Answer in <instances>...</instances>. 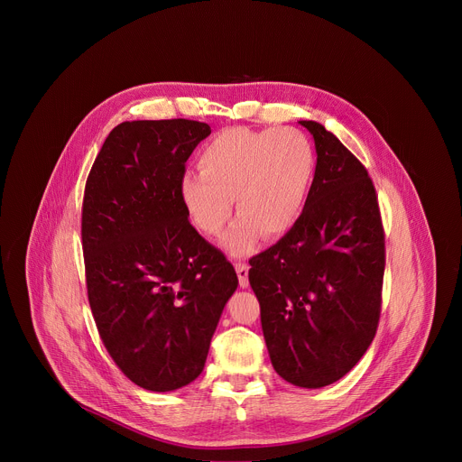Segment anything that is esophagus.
Returning <instances> with one entry per match:
<instances>
[{
    "mask_svg": "<svg viewBox=\"0 0 462 462\" xmlns=\"http://www.w3.org/2000/svg\"><path fill=\"white\" fill-rule=\"evenodd\" d=\"M236 273L239 278V287L246 289L248 287V265L246 263H236Z\"/></svg>",
    "mask_w": 462,
    "mask_h": 462,
    "instance_id": "obj_1",
    "label": "esophagus"
}]
</instances>
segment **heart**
<instances>
[{
	"mask_svg": "<svg viewBox=\"0 0 462 462\" xmlns=\"http://www.w3.org/2000/svg\"><path fill=\"white\" fill-rule=\"evenodd\" d=\"M201 175L180 179V201L193 226L217 237L232 217L225 237L234 255L248 254L259 236L280 237L300 219L316 171L310 141L296 127H228L197 157Z\"/></svg>",
	"mask_w": 462,
	"mask_h": 462,
	"instance_id": "1",
	"label": "heart"
}]
</instances>
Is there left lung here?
<instances>
[{
    "instance_id": "8db88e82",
    "label": "left lung",
    "mask_w": 462,
    "mask_h": 462,
    "mask_svg": "<svg viewBox=\"0 0 462 462\" xmlns=\"http://www.w3.org/2000/svg\"><path fill=\"white\" fill-rule=\"evenodd\" d=\"M316 171L296 225L254 255L248 282L276 373L318 389L347 374L380 319L385 239L365 166L319 122L300 120Z\"/></svg>"
}]
</instances>
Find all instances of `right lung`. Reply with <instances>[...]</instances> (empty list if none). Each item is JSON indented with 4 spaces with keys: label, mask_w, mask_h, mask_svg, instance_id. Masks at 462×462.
Returning a JSON list of instances; mask_svg holds the SVG:
<instances>
[{
    "label": "right lung",
    "mask_w": 462,
    "mask_h": 462,
    "mask_svg": "<svg viewBox=\"0 0 462 462\" xmlns=\"http://www.w3.org/2000/svg\"><path fill=\"white\" fill-rule=\"evenodd\" d=\"M205 122L134 120L107 135L89 171L82 248L91 312L113 362L148 391L201 374L237 274L188 219L186 161Z\"/></svg>",
    "instance_id": "right-lung-1"
}]
</instances>
